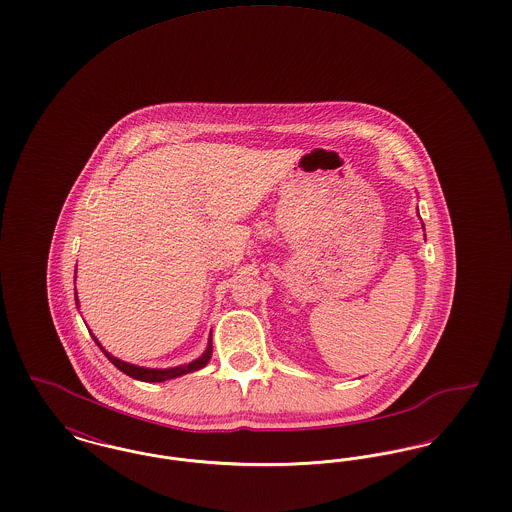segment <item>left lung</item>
<instances>
[{
	"label": "left lung",
	"instance_id": "obj_1",
	"mask_svg": "<svg viewBox=\"0 0 512 512\" xmlns=\"http://www.w3.org/2000/svg\"><path fill=\"white\" fill-rule=\"evenodd\" d=\"M422 228H424V224H422Z\"/></svg>",
	"mask_w": 512,
	"mask_h": 512
}]
</instances>
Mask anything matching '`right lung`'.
I'll return each mask as SVG.
<instances>
[{
  "label": "right lung",
  "mask_w": 512,
  "mask_h": 512,
  "mask_svg": "<svg viewBox=\"0 0 512 512\" xmlns=\"http://www.w3.org/2000/svg\"><path fill=\"white\" fill-rule=\"evenodd\" d=\"M74 278H76V276H74ZM74 299H76V309H78V297H76V293H74ZM90 334H92V332H90ZM92 338L98 343V347L103 351V355H105L113 365L117 366L126 376H130V378H134V380H140V382H167V380H172V378L190 374V372H195V370H199V368H203V366L207 365L209 359H211V355H213V341L209 338L207 349L201 353V357H197L195 361L188 363V365L172 366V368H146V366L130 365V363H126V361H121V359L113 357V355L99 343L98 338H96L94 334H92Z\"/></svg>",
  "instance_id": "obj_1"
}]
</instances>
